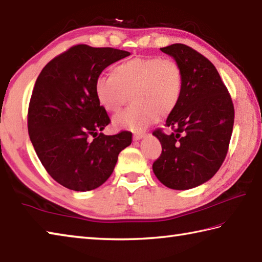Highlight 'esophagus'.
Returning <instances> with one entry per match:
<instances>
[{
  "label": "esophagus",
  "mask_w": 262,
  "mask_h": 262,
  "mask_svg": "<svg viewBox=\"0 0 262 262\" xmlns=\"http://www.w3.org/2000/svg\"><path fill=\"white\" fill-rule=\"evenodd\" d=\"M144 136H145V133H143V132H135L134 135H133V138H134L135 141H138V140H141V138H143Z\"/></svg>",
  "instance_id": "obj_1"
}]
</instances>
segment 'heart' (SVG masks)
Masks as SVG:
<instances>
[{"label":"heart","instance_id":"b5f03b06","mask_svg":"<svg viewBox=\"0 0 262 262\" xmlns=\"http://www.w3.org/2000/svg\"><path fill=\"white\" fill-rule=\"evenodd\" d=\"M184 91V73L175 59L145 56L114 67L109 76L97 77L94 93L99 104L109 112L118 111L128 94L134 102L114 118V125L142 130L176 109Z\"/></svg>","mask_w":262,"mask_h":262}]
</instances>
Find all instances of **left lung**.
Instances as JSON below:
<instances>
[{"instance_id":"obj_1","label":"left lung","mask_w":262,"mask_h":262,"mask_svg":"<svg viewBox=\"0 0 262 262\" xmlns=\"http://www.w3.org/2000/svg\"><path fill=\"white\" fill-rule=\"evenodd\" d=\"M181 64L184 91L177 107L168 116L167 135L153 132L162 152L153 172L163 185L188 189L214 176L227 156L234 125V104L220 75L206 56L185 44L160 49Z\"/></svg>"}]
</instances>
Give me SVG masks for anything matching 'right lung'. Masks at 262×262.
<instances>
[{"label":"right lung","mask_w":262,"mask_h":262,"mask_svg":"<svg viewBox=\"0 0 262 262\" xmlns=\"http://www.w3.org/2000/svg\"><path fill=\"white\" fill-rule=\"evenodd\" d=\"M130 55L112 48L75 45L46 64L28 106V133L36 155L56 183L77 192L101 186L111 176L132 133H101L111 122L94 84L107 66Z\"/></svg>","instance_id":"1"}]
</instances>
